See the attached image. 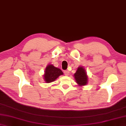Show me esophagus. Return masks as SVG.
<instances>
[{
	"mask_svg": "<svg viewBox=\"0 0 126 126\" xmlns=\"http://www.w3.org/2000/svg\"><path fill=\"white\" fill-rule=\"evenodd\" d=\"M64 74L65 75H67H67H69V72H68V71H67V70H65V71H64Z\"/></svg>",
	"mask_w": 126,
	"mask_h": 126,
	"instance_id": "1",
	"label": "esophagus"
}]
</instances>
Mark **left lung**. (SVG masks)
Returning <instances> with one entry per match:
<instances>
[{
  "instance_id": "1",
  "label": "left lung",
  "mask_w": 126,
  "mask_h": 126,
  "mask_svg": "<svg viewBox=\"0 0 126 126\" xmlns=\"http://www.w3.org/2000/svg\"><path fill=\"white\" fill-rule=\"evenodd\" d=\"M75 79L79 85H85L88 83V77L83 67H79L74 74Z\"/></svg>"
}]
</instances>
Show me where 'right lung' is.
<instances>
[{"instance_id":"obj_1","label":"right lung","mask_w":126,"mask_h":126,"mask_svg":"<svg viewBox=\"0 0 126 126\" xmlns=\"http://www.w3.org/2000/svg\"><path fill=\"white\" fill-rule=\"evenodd\" d=\"M60 75H63V72L59 68L55 67L52 64L47 67L44 78L46 82L50 83L54 81Z\"/></svg>"}]
</instances>
